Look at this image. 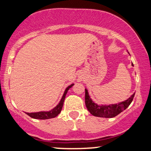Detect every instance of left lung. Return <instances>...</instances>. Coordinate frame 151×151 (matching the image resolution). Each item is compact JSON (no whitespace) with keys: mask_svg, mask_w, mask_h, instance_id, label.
<instances>
[{"mask_svg":"<svg viewBox=\"0 0 151 151\" xmlns=\"http://www.w3.org/2000/svg\"><path fill=\"white\" fill-rule=\"evenodd\" d=\"M133 66V64H131ZM135 93L131 95L126 101L120 102L119 104L109 105H98L94 103L90 98L88 90L85 89V104L88 111L94 116L102 118H113L119 114L126 108L129 107L132 102Z\"/></svg>","mask_w":151,"mask_h":151,"instance_id":"left-lung-1","label":"left lung"}]
</instances>
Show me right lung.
Listing matches in <instances>:
<instances>
[{"mask_svg": "<svg viewBox=\"0 0 151 151\" xmlns=\"http://www.w3.org/2000/svg\"><path fill=\"white\" fill-rule=\"evenodd\" d=\"M73 85L74 84H72L66 88L65 92H64V94L63 96H62L61 100H60V103H59L55 107V108L52 109V110L49 111H40V112H35V113H26V114H27L29 116H30L31 118H33V119H43V120L56 117L57 116H58V114L61 112L62 106H63L64 101H65L66 94H67V91H68V90L70 89Z\"/></svg>", "mask_w": 151, "mask_h": 151, "instance_id": "add662e5", "label": "right lung"}]
</instances>
